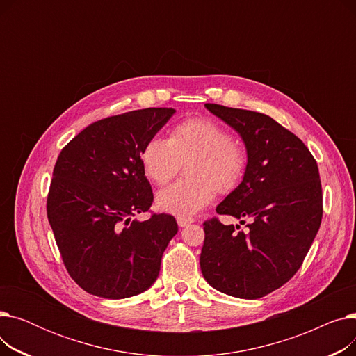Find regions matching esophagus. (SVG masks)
Segmentation results:
<instances>
[{
  "label": "esophagus",
  "instance_id": "obj_1",
  "mask_svg": "<svg viewBox=\"0 0 356 356\" xmlns=\"http://www.w3.org/2000/svg\"><path fill=\"white\" fill-rule=\"evenodd\" d=\"M193 222H195V218H192V216H177V223H179L180 228L188 227Z\"/></svg>",
  "mask_w": 356,
  "mask_h": 356
}]
</instances>
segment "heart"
Returning <instances> with one entry per match:
<instances>
[{
    "label": "heart",
    "mask_w": 356,
    "mask_h": 356,
    "mask_svg": "<svg viewBox=\"0 0 356 356\" xmlns=\"http://www.w3.org/2000/svg\"><path fill=\"white\" fill-rule=\"evenodd\" d=\"M247 148L234 141L229 131L209 118H191L170 129L168 138H152L141 152L147 177L157 186L170 183L186 164L176 184L163 191L159 207L180 216L197 213L213 200L216 191L231 193L244 180Z\"/></svg>",
    "instance_id": "heart-1"
}]
</instances>
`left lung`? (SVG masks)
Segmentation results:
<instances>
[{"mask_svg": "<svg viewBox=\"0 0 356 356\" xmlns=\"http://www.w3.org/2000/svg\"><path fill=\"white\" fill-rule=\"evenodd\" d=\"M204 106L238 131L250 157L244 180L216 212L250 223L241 231L216 216L204 220L200 270L213 289L252 300L286 284L302 267L323 216L319 168L305 143L271 117Z\"/></svg>", "mask_w": 356, "mask_h": 356, "instance_id": "1", "label": "left lung"}]
</instances>
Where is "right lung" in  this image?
<instances>
[{"label":"right lung","instance_id":"1","mask_svg":"<svg viewBox=\"0 0 356 356\" xmlns=\"http://www.w3.org/2000/svg\"><path fill=\"white\" fill-rule=\"evenodd\" d=\"M145 108L88 125L60 152L47 195V218L63 264L81 289L125 298L152 286L177 234L168 213L149 211L154 195L141 152L173 114Z\"/></svg>","mask_w":356,"mask_h":356}]
</instances>
